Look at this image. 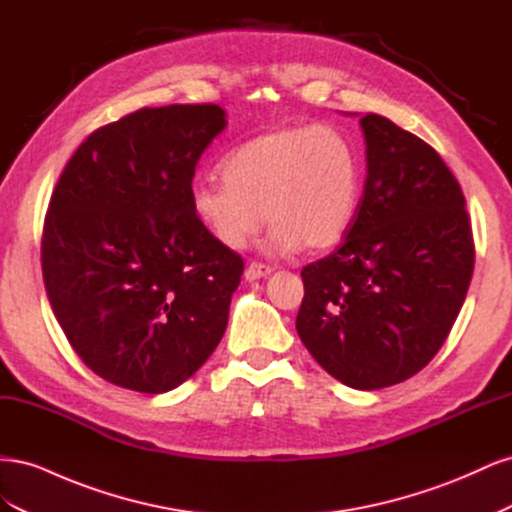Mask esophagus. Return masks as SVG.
I'll list each match as a JSON object with an SVG mask.
<instances>
[{"instance_id": "obj_1", "label": "esophagus", "mask_w": 512, "mask_h": 512, "mask_svg": "<svg viewBox=\"0 0 512 512\" xmlns=\"http://www.w3.org/2000/svg\"><path fill=\"white\" fill-rule=\"evenodd\" d=\"M271 267L269 265H262V262H250L245 269V280L247 282H254V280H262V277L271 275Z\"/></svg>"}]
</instances>
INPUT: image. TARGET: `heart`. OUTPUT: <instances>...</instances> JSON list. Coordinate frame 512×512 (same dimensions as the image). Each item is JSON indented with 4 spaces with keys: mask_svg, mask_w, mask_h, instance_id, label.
Segmentation results:
<instances>
[{
    "mask_svg": "<svg viewBox=\"0 0 512 512\" xmlns=\"http://www.w3.org/2000/svg\"><path fill=\"white\" fill-rule=\"evenodd\" d=\"M222 181L192 188L194 218L226 250H243L267 222L275 254L327 250L346 235L361 203V158L329 123L262 132L224 158Z\"/></svg>",
    "mask_w": 512,
    "mask_h": 512,
    "instance_id": "heart-1",
    "label": "heart"
}]
</instances>
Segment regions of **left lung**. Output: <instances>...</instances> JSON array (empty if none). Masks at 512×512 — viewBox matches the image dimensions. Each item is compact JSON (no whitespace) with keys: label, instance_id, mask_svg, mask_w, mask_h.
Here are the masks:
<instances>
[{"label":"left lung","instance_id":"left-lung-1","mask_svg":"<svg viewBox=\"0 0 512 512\" xmlns=\"http://www.w3.org/2000/svg\"><path fill=\"white\" fill-rule=\"evenodd\" d=\"M363 198L346 239L301 271L297 331L359 391L418 374L451 333L474 271L466 198L438 151L391 119L361 117Z\"/></svg>","mask_w":512,"mask_h":512}]
</instances>
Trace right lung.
<instances>
[{
    "mask_svg": "<svg viewBox=\"0 0 512 512\" xmlns=\"http://www.w3.org/2000/svg\"><path fill=\"white\" fill-rule=\"evenodd\" d=\"M224 128L218 104L141 108L89 134L55 185L44 288L74 352L123 389H177L226 331L243 260L192 211L196 164Z\"/></svg>",
    "mask_w": 512,
    "mask_h": 512,
    "instance_id": "add662e5",
    "label": "right lung"
}]
</instances>
